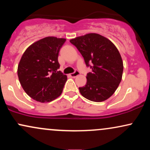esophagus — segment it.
Instances as JSON below:
<instances>
[{
	"mask_svg": "<svg viewBox=\"0 0 150 150\" xmlns=\"http://www.w3.org/2000/svg\"><path fill=\"white\" fill-rule=\"evenodd\" d=\"M79 75H80V72L77 71V70H76V71L74 72V73H70V76L72 77H75L78 76Z\"/></svg>",
	"mask_w": 150,
	"mask_h": 150,
	"instance_id": "1",
	"label": "esophagus"
}]
</instances>
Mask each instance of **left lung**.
<instances>
[{"instance_id":"obj_1","label":"left lung","mask_w":150,"mask_h":150,"mask_svg":"<svg viewBox=\"0 0 150 150\" xmlns=\"http://www.w3.org/2000/svg\"><path fill=\"white\" fill-rule=\"evenodd\" d=\"M83 56L92 72L87 75V84L79 87L80 94L89 100L101 102L113 95L122 79L123 63L116 46L107 38L90 33L70 39Z\"/></svg>"}]
</instances>
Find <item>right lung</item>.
Segmentation results:
<instances>
[{
	"label": "right lung",
	"instance_id": "obj_1",
	"mask_svg": "<svg viewBox=\"0 0 150 150\" xmlns=\"http://www.w3.org/2000/svg\"><path fill=\"white\" fill-rule=\"evenodd\" d=\"M66 39L47 37L26 49L18 67L19 80L25 92L41 103L54 100L63 92L67 76L58 71V53Z\"/></svg>",
	"mask_w": 150,
	"mask_h": 150
}]
</instances>
